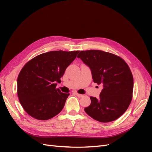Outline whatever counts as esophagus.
<instances>
[{
  "mask_svg": "<svg viewBox=\"0 0 152 152\" xmlns=\"http://www.w3.org/2000/svg\"><path fill=\"white\" fill-rule=\"evenodd\" d=\"M74 94L76 95L78 98H82V97H83V95H82V94H78L77 93H76V92H75Z\"/></svg>",
  "mask_w": 152,
  "mask_h": 152,
  "instance_id": "obj_1",
  "label": "esophagus"
}]
</instances>
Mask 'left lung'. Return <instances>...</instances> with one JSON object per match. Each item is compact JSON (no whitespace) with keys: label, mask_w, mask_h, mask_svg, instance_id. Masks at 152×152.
I'll list each match as a JSON object with an SVG mask.
<instances>
[{"label":"left lung","mask_w":152,"mask_h":152,"mask_svg":"<svg viewBox=\"0 0 152 152\" xmlns=\"http://www.w3.org/2000/svg\"><path fill=\"white\" fill-rule=\"evenodd\" d=\"M77 58L89 67L94 83L103 86L99 98H90L86 113L101 122L116 120L132 100L133 77L129 67L121 58L103 50H82Z\"/></svg>","instance_id":"left-lung-1"}]
</instances>
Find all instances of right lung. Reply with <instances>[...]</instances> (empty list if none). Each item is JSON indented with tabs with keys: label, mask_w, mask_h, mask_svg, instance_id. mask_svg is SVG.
I'll return each instance as SVG.
<instances>
[{
	"label": "right lung",
	"mask_w": 152,
	"mask_h": 152,
	"mask_svg": "<svg viewBox=\"0 0 152 152\" xmlns=\"http://www.w3.org/2000/svg\"><path fill=\"white\" fill-rule=\"evenodd\" d=\"M79 50H54L35 57L21 69L18 77V96L26 112L45 121L63 110L69 94L56 89L66 68Z\"/></svg>",
	"instance_id": "1"
}]
</instances>
